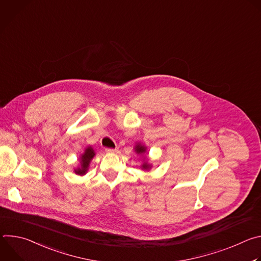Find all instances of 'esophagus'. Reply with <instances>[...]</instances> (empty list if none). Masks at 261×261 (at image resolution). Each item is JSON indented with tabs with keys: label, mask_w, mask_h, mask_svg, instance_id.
<instances>
[{
	"label": "esophagus",
	"mask_w": 261,
	"mask_h": 261,
	"mask_svg": "<svg viewBox=\"0 0 261 261\" xmlns=\"http://www.w3.org/2000/svg\"><path fill=\"white\" fill-rule=\"evenodd\" d=\"M106 153H109V154H114V153H117L118 148H106Z\"/></svg>",
	"instance_id": "obj_1"
}]
</instances>
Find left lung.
<instances>
[{
	"instance_id": "1",
	"label": "left lung",
	"mask_w": 261,
	"mask_h": 261,
	"mask_svg": "<svg viewBox=\"0 0 261 261\" xmlns=\"http://www.w3.org/2000/svg\"><path fill=\"white\" fill-rule=\"evenodd\" d=\"M135 152H136V154L143 156V155L145 154V152H146V148H145L144 145L138 143V144L135 145ZM150 167H151V164H148L147 162H144V163L141 165V168H142V169H145V170H148V169H150Z\"/></svg>"
}]
</instances>
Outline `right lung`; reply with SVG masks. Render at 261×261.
I'll list each match as a JSON object with an SVG mask.
<instances>
[{
  "label": "right lung",
  "instance_id": "obj_1",
  "mask_svg": "<svg viewBox=\"0 0 261 261\" xmlns=\"http://www.w3.org/2000/svg\"><path fill=\"white\" fill-rule=\"evenodd\" d=\"M95 156V152L93 150L92 146H88L86 148L85 153L81 156V167L74 169V172L80 175H84L87 173L88 169H89V165L91 160L94 158Z\"/></svg>",
  "mask_w": 261,
  "mask_h": 261
}]
</instances>
